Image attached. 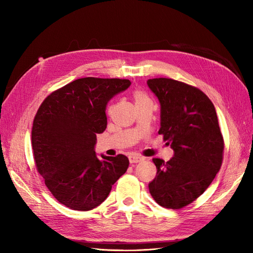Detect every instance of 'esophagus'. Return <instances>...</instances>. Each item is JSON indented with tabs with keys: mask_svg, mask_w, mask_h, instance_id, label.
Segmentation results:
<instances>
[{
	"mask_svg": "<svg viewBox=\"0 0 253 253\" xmlns=\"http://www.w3.org/2000/svg\"><path fill=\"white\" fill-rule=\"evenodd\" d=\"M143 160V158H141L140 155H136V154H132L129 157V162L131 164L133 163H138V162H141V161Z\"/></svg>",
	"mask_w": 253,
	"mask_h": 253,
	"instance_id": "1",
	"label": "esophagus"
}]
</instances>
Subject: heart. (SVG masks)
I'll list each match as a JSON object with an SVG mask.
<instances>
[{
    "mask_svg": "<svg viewBox=\"0 0 253 253\" xmlns=\"http://www.w3.org/2000/svg\"><path fill=\"white\" fill-rule=\"evenodd\" d=\"M133 98H135L136 104L142 103V102H146V101H150L149 96L144 92H142V91H140V90H137L136 92L133 93Z\"/></svg>",
    "mask_w": 253,
    "mask_h": 253,
    "instance_id": "b5f03b06",
    "label": "heart"
}]
</instances>
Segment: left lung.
I'll use <instances>...</instances> for the list:
<instances>
[{"instance_id":"left-lung-1","label":"left lung","mask_w":253,"mask_h":253,"mask_svg":"<svg viewBox=\"0 0 253 253\" xmlns=\"http://www.w3.org/2000/svg\"><path fill=\"white\" fill-rule=\"evenodd\" d=\"M161 104L160 135L174 150L169 162L153 159L149 184L161 207L181 209L200 197L221 169L224 140L215 107L200 89L170 78L147 82Z\"/></svg>"}]
</instances>
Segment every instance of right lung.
<instances>
[{
    "label": "right lung",
    "mask_w": 253,
    "mask_h": 253,
    "mask_svg": "<svg viewBox=\"0 0 253 253\" xmlns=\"http://www.w3.org/2000/svg\"><path fill=\"white\" fill-rule=\"evenodd\" d=\"M131 83L118 78H79L42 102L31 131L37 169L56 200L76 211L103 202L129 165L123 154L96 158V133L105 130L109 101Z\"/></svg>",
    "instance_id": "right-lung-1"
}]
</instances>
